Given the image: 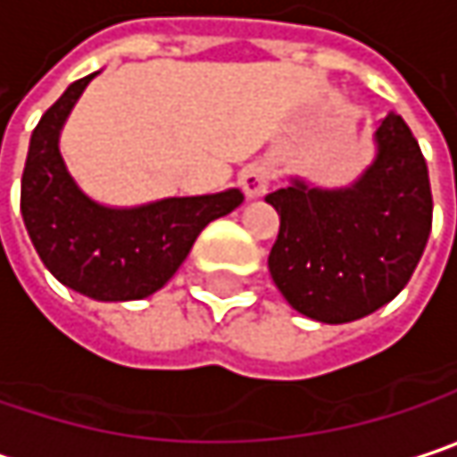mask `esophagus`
Segmentation results:
<instances>
[{
  "label": "esophagus",
  "mask_w": 457,
  "mask_h": 457,
  "mask_svg": "<svg viewBox=\"0 0 457 457\" xmlns=\"http://www.w3.org/2000/svg\"><path fill=\"white\" fill-rule=\"evenodd\" d=\"M271 178H274V172H271L270 164L251 162L240 170V187L245 190V195L256 198V195H264L270 190Z\"/></svg>",
  "instance_id": "obj_1"
}]
</instances>
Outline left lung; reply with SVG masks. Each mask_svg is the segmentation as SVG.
I'll return each instance as SVG.
<instances>
[{"label": "left lung", "instance_id": "left-lung-1", "mask_svg": "<svg viewBox=\"0 0 457 457\" xmlns=\"http://www.w3.org/2000/svg\"><path fill=\"white\" fill-rule=\"evenodd\" d=\"M379 154L348 190L295 183L267 195L279 214L270 271L309 319L345 324L408 285L432 229L427 159L400 114L377 130Z\"/></svg>", "mask_w": 457, "mask_h": 457}]
</instances>
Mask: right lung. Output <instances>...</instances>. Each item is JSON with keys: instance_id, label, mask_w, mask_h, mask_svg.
I'll use <instances>...</instances> for the list:
<instances>
[{"instance_id": "right-lung-1", "label": "right lung", "mask_w": 457, "mask_h": 457, "mask_svg": "<svg viewBox=\"0 0 457 457\" xmlns=\"http://www.w3.org/2000/svg\"><path fill=\"white\" fill-rule=\"evenodd\" d=\"M96 75V72H94ZM94 75L75 80L38 120L25 159L21 212L44 267L96 301L156 293L186 262L198 232L243 204L240 190L106 209L86 198L64 170L60 128Z\"/></svg>"}]
</instances>
